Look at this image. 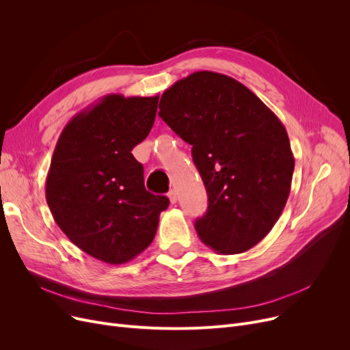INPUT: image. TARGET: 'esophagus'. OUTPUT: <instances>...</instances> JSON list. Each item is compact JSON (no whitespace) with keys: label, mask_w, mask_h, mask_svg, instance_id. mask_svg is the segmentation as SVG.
<instances>
[{"label":"esophagus","mask_w":350,"mask_h":350,"mask_svg":"<svg viewBox=\"0 0 350 350\" xmlns=\"http://www.w3.org/2000/svg\"><path fill=\"white\" fill-rule=\"evenodd\" d=\"M167 196H169V198H170V203H172V204H176V203H177V194H176L174 190H170V191L167 193Z\"/></svg>","instance_id":"obj_1"}]
</instances>
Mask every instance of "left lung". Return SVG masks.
I'll list each match as a JSON object with an SVG mask.
<instances>
[{
    "mask_svg": "<svg viewBox=\"0 0 350 350\" xmlns=\"http://www.w3.org/2000/svg\"><path fill=\"white\" fill-rule=\"evenodd\" d=\"M159 116L193 146L208 196L196 231L211 250L240 254L272 230L286 204L295 160L281 120L238 81L194 72L164 90Z\"/></svg>",
    "mask_w": 350,
    "mask_h": 350,
    "instance_id": "obj_1",
    "label": "left lung"
}]
</instances>
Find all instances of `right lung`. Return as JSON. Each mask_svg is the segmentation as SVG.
I'll return each instance as SVG.
<instances>
[{"label":"right lung","mask_w":350,"mask_h":350,"mask_svg":"<svg viewBox=\"0 0 350 350\" xmlns=\"http://www.w3.org/2000/svg\"><path fill=\"white\" fill-rule=\"evenodd\" d=\"M157 102L107 95L70 119L52 154L45 196L55 223L107 264H124L149 247L170 203L146 190L132 154L152 131Z\"/></svg>","instance_id":"right-lung-1"}]
</instances>
